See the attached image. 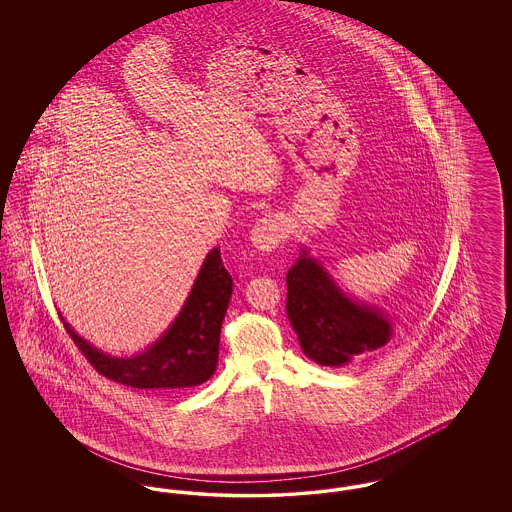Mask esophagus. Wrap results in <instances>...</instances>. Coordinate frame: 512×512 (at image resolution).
<instances>
[{"label": "esophagus", "instance_id": "esophagus-1", "mask_svg": "<svg viewBox=\"0 0 512 512\" xmlns=\"http://www.w3.org/2000/svg\"><path fill=\"white\" fill-rule=\"evenodd\" d=\"M286 236V224L282 219L274 217V215H267L263 219L257 220L249 232V240L251 245L257 251H272L276 249L280 242Z\"/></svg>", "mask_w": 512, "mask_h": 512}]
</instances>
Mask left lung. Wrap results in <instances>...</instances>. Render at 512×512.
<instances>
[{
    "label": "left lung",
    "mask_w": 512,
    "mask_h": 512,
    "mask_svg": "<svg viewBox=\"0 0 512 512\" xmlns=\"http://www.w3.org/2000/svg\"><path fill=\"white\" fill-rule=\"evenodd\" d=\"M286 284V313L303 353L317 365L365 361L390 343L391 318L380 307L343 292L307 247L288 270Z\"/></svg>",
    "instance_id": "8db88e82"
}]
</instances>
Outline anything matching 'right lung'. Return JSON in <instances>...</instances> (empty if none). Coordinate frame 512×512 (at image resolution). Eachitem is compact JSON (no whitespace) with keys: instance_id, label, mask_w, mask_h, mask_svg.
I'll use <instances>...</instances> for the list:
<instances>
[{"instance_id":"add662e5","label":"right lung","mask_w":512,"mask_h":512,"mask_svg":"<svg viewBox=\"0 0 512 512\" xmlns=\"http://www.w3.org/2000/svg\"><path fill=\"white\" fill-rule=\"evenodd\" d=\"M230 297L232 276L215 247L207 253L192 292L171 326L138 355L113 357L80 338L65 318L61 320L101 376L138 390H184L207 382L217 370L220 326Z\"/></svg>"}]
</instances>
